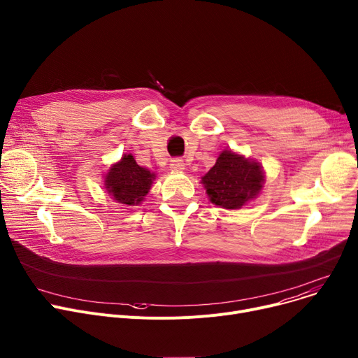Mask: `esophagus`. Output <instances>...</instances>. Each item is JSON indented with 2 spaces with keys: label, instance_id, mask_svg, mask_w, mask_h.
<instances>
[{
  "label": "esophagus",
  "instance_id": "obj_1",
  "mask_svg": "<svg viewBox=\"0 0 358 358\" xmlns=\"http://www.w3.org/2000/svg\"><path fill=\"white\" fill-rule=\"evenodd\" d=\"M170 166H171V170H173V171H182V170L185 169V164H184V161H182V159L176 158V159H173V161H171Z\"/></svg>",
  "mask_w": 358,
  "mask_h": 358
}]
</instances>
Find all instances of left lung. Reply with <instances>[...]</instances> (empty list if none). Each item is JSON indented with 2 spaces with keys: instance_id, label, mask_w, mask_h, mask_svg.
I'll return each mask as SVG.
<instances>
[{
  "instance_id": "left-lung-1",
  "label": "left lung",
  "mask_w": 358,
  "mask_h": 358,
  "mask_svg": "<svg viewBox=\"0 0 358 358\" xmlns=\"http://www.w3.org/2000/svg\"><path fill=\"white\" fill-rule=\"evenodd\" d=\"M201 181L211 203L224 208H241L259 194L264 173L259 162L223 151Z\"/></svg>"
}]
</instances>
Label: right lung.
I'll use <instances>...</instances> for the list:
<instances>
[{"label":"right lung","instance_id":"add662e5","mask_svg":"<svg viewBox=\"0 0 358 358\" xmlns=\"http://www.w3.org/2000/svg\"><path fill=\"white\" fill-rule=\"evenodd\" d=\"M154 177L148 170L139 166L132 155H124L109 170L105 185L117 203L135 206L148 194Z\"/></svg>","mask_w":358,"mask_h":358}]
</instances>
